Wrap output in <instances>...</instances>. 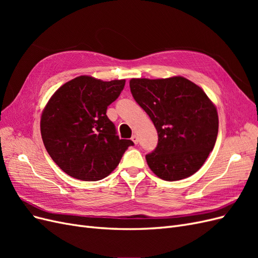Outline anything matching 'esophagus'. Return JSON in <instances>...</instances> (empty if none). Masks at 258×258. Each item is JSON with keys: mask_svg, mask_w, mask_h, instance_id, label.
<instances>
[{"mask_svg": "<svg viewBox=\"0 0 258 258\" xmlns=\"http://www.w3.org/2000/svg\"><path fill=\"white\" fill-rule=\"evenodd\" d=\"M131 140H132V141H134L135 144H138V143H139V138H138V136H136V135L132 136Z\"/></svg>", "mask_w": 258, "mask_h": 258, "instance_id": "esophagus-1", "label": "esophagus"}]
</instances>
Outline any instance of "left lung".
I'll list each match as a JSON object with an SVG mask.
<instances>
[{"label":"left lung","instance_id":"obj_1","mask_svg":"<svg viewBox=\"0 0 258 258\" xmlns=\"http://www.w3.org/2000/svg\"><path fill=\"white\" fill-rule=\"evenodd\" d=\"M130 90L158 134L157 146L145 156L148 167L170 182L196 173L213 151L218 132L216 107L206 92L182 76L132 79Z\"/></svg>","mask_w":258,"mask_h":258}]
</instances>
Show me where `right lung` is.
Masks as SVG:
<instances>
[{"instance_id":"right-lung-1","label":"right lung","mask_w":258,"mask_h":258,"mask_svg":"<svg viewBox=\"0 0 258 258\" xmlns=\"http://www.w3.org/2000/svg\"><path fill=\"white\" fill-rule=\"evenodd\" d=\"M124 83L79 76L62 85L46 104L41 118L43 142L51 159L70 176L102 179L134 145L131 140L119 139L106 115Z\"/></svg>"}]
</instances>
